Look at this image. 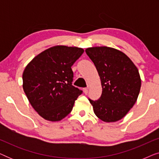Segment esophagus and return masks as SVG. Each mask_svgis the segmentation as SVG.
Instances as JSON below:
<instances>
[{"label":"esophagus","mask_w":159,"mask_h":159,"mask_svg":"<svg viewBox=\"0 0 159 159\" xmlns=\"http://www.w3.org/2000/svg\"><path fill=\"white\" fill-rule=\"evenodd\" d=\"M83 92H84V94H88V88H83Z\"/></svg>","instance_id":"34e87169"}]
</instances>
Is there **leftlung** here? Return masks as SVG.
Masks as SVG:
<instances>
[{
    "label": "left lung",
    "mask_w": 159,
    "mask_h": 159,
    "mask_svg": "<svg viewBox=\"0 0 159 159\" xmlns=\"http://www.w3.org/2000/svg\"><path fill=\"white\" fill-rule=\"evenodd\" d=\"M85 52L101 81V98L97 101L89 99L95 114L106 122L120 120L138 99L141 87L138 68L126 54L113 48H88Z\"/></svg>",
    "instance_id": "8db88e82"
}]
</instances>
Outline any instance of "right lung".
<instances>
[{
    "label": "right lung",
    "mask_w": 159,
    "mask_h": 159,
    "mask_svg": "<svg viewBox=\"0 0 159 159\" xmlns=\"http://www.w3.org/2000/svg\"><path fill=\"white\" fill-rule=\"evenodd\" d=\"M83 52L81 48L56 45L38 54L25 67L24 91L43 119L58 121L71 111L82 93L72 85L71 66Z\"/></svg>",
    "instance_id": "add662e5"
}]
</instances>
